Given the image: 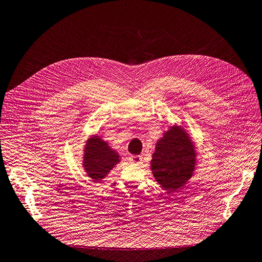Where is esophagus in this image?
<instances>
[{
	"mask_svg": "<svg viewBox=\"0 0 262 262\" xmlns=\"http://www.w3.org/2000/svg\"><path fill=\"white\" fill-rule=\"evenodd\" d=\"M129 160H130V163L135 164V165H139L142 162V157L141 156H131L130 158H129Z\"/></svg>",
	"mask_w": 262,
	"mask_h": 262,
	"instance_id": "34e87169",
	"label": "esophagus"
}]
</instances>
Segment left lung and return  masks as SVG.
Instances as JSON below:
<instances>
[{
	"label": "left lung",
	"mask_w": 262,
	"mask_h": 262,
	"mask_svg": "<svg viewBox=\"0 0 262 262\" xmlns=\"http://www.w3.org/2000/svg\"><path fill=\"white\" fill-rule=\"evenodd\" d=\"M196 165L195 144L182 125L173 124L156 143L150 170L164 190L175 191L189 182Z\"/></svg>",
	"instance_id": "1"
}]
</instances>
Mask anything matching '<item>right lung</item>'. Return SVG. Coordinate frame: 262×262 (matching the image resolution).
Segmentation results:
<instances>
[{
    "mask_svg": "<svg viewBox=\"0 0 262 262\" xmlns=\"http://www.w3.org/2000/svg\"><path fill=\"white\" fill-rule=\"evenodd\" d=\"M82 167L93 182H101L120 162V155L110 144L95 134L86 141L82 149Z\"/></svg>",
    "mask_w": 262,
    "mask_h": 262,
    "instance_id": "obj_1",
    "label": "right lung"
}]
</instances>
